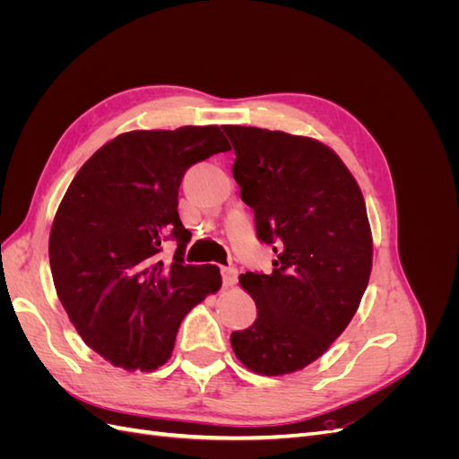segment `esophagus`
I'll list each match as a JSON object with an SVG mask.
<instances>
[{
    "label": "esophagus",
    "instance_id": "1",
    "mask_svg": "<svg viewBox=\"0 0 459 459\" xmlns=\"http://www.w3.org/2000/svg\"><path fill=\"white\" fill-rule=\"evenodd\" d=\"M221 281H224V287H233L238 283V270L233 266L230 268H221Z\"/></svg>",
    "mask_w": 459,
    "mask_h": 459
}]
</instances>
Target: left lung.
Segmentation results:
<instances>
[{
    "mask_svg": "<svg viewBox=\"0 0 459 459\" xmlns=\"http://www.w3.org/2000/svg\"><path fill=\"white\" fill-rule=\"evenodd\" d=\"M221 128L258 239L275 253L272 273L239 277L256 319L231 333V349L247 369L277 377L312 364L354 317L373 260L366 201L337 152L317 140Z\"/></svg>",
    "mask_w": 459,
    "mask_h": 459,
    "instance_id": "8db88e82",
    "label": "left lung"
}]
</instances>
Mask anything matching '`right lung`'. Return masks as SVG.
I'll list each match as a JSON object with an SVG mask.
<instances>
[{
  "instance_id": "1",
  "label": "right lung",
  "mask_w": 459,
  "mask_h": 459,
  "mask_svg": "<svg viewBox=\"0 0 459 459\" xmlns=\"http://www.w3.org/2000/svg\"><path fill=\"white\" fill-rule=\"evenodd\" d=\"M230 149L218 126L134 130L68 186L49 233L53 283L78 335L113 366L169 362L186 314L221 287L218 266L184 262L178 189L191 164ZM166 238L178 243L172 263L158 256Z\"/></svg>"
}]
</instances>
